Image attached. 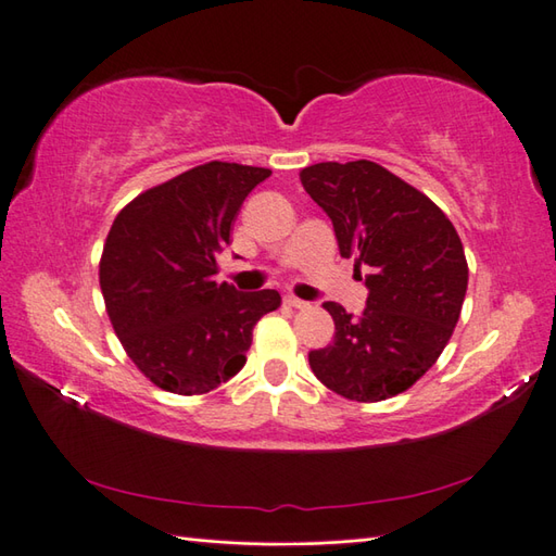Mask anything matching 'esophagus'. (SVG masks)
<instances>
[{"label":"esophagus","mask_w":556,"mask_h":556,"mask_svg":"<svg viewBox=\"0 0 556 556\" xmlns=\"http://www.w3.org/2000/svg\"><path fill=\"white\" fill-rule=\"evenodd\" d=\"M286 302H288L290 307H295V309H305V307H309V302L300 300V298H295V295H288V298H286Z\"/></svg>","instance_id":"obj_1"}]
</instances>
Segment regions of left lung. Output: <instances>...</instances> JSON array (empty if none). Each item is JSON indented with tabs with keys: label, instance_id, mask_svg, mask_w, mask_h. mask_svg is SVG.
Returning <instances> with one entry per match:
<instances>
[{
	"label": "left lung",
	"instance_id": "obj_1",
	"mask_svg": "<svg viewBox=\"0 0 556 556\" xmlns=\"http://www.w3.org/2000/svg\"><path fill=\"white\" fill-rule=\"evenodd\" d=\"M300 181L331 217L341 256L370 270L358 319L324 302L337 337L309 353V368L345 400H390L421 380L453 337L469 280L463 242L431 198L375 162L312 164Z\"/></svg>",
	"mask_w": 556,
	"mask_h": 556
}]
</instances>
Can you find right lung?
<instances>
[{"label": "right lung", "instance_id": "1", "mask_svg": "<svg viewBox=\"0 0 556 556\" xmlns=\"http://www.w3.org/2000/svg\"><path fill=\"white\" fill-rule=\"evenodd\" d=\"M270 169L207 162L123 207L109 229L99 282L113 331L152 384L207 394L247 363L251 331L280 307L276 290L215 282L217 251L244 198Z\"/></svg>", "mask_w": 556, "mask_h": 556}]
</instances>
